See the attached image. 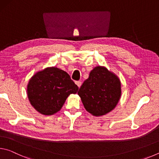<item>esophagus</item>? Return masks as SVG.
<instances>
[{
	"mask_svg": "<svg viewBox=\"0 0 159 159\" xmlns=\"http://www.w3.org/2000/svg\"><path fill=\"white\" fill-rule=\"evenodd\" d=\"M76 84L78 85V87L80 88V86H81L82 83H81V81H76Z\"/></svg>",
	"mask_w": 159,
	"mask_h": 159,
	"instance_id": "1",
	"label": "esophagus"
}]
</instances>
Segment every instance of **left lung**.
I'll list each match as a JSON object with an SVG mask.
<instances>
[{
	"instance_id": "8db88e82",
	"label": "left lung",
	"mask_w": 159,
	"mask_h": 159,
	"mask_svg": "<svg viewBox=\"0 0 159 159\" xmlns=\"http://www.w3.org/2000/svg\"><path fill=\"white\" fill-rule=\"evenodd\" d=\"M78 95L86 111L101 116L116 107L121 96V83L114 73L105 66H98L90 71Z\"/></svg>"
}]
</instances>
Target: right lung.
Segmentation results:
<instances>
[{
    "label": "right lung",
    "instance_id": "1",
    "mask_svg": "<svg viewBox=\"0 0 159 159\" xmlns=\"http://www.w3.org/2000/svg\"><path fill=\"white\" fill-rule=\"evenodd\" d=\"M79 87L66 71L55 66L47 67L32 76L27 85V95L31 106L40 114L53 115L64 105Z\"/></svg>",
    "mask_w": 159,
    "mask_h": 159
}]
</instances>
